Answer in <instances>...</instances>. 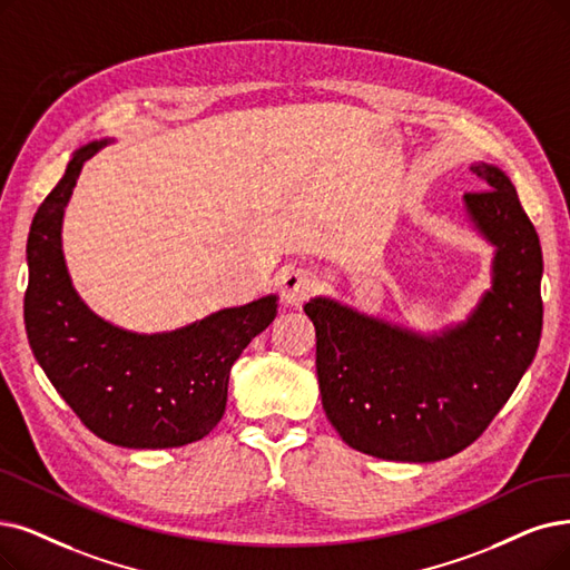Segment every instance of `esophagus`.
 I'll use <instances>...</instances> for the list:
<instances>
[{"label":"esophagus","instance_id":"obj_1","mask_svg":"<svg viewBox=\"0 0 570 570\" xmlns=\"http://www.w3.org/2000/svg\"><path fill=\"white\" fill-rule=\"evenodd\" d=\"M313 287L315 283L304 268H285L278 276L281 299L287 306H302L313 294Z\"/></svg>","mask_w":570,"mask_h":570}]
</instances>
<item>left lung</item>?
Listing matches in <instances>:
<instances>
[{"label": "left lung", "instance_id": "obj_1", "mask_svg": "<svg viewBox=\"0 0 570 570\" xmlns=\"http://www.w3.org/2000/svg\"><path fill=\"white\" fill-rule=\"evenodd\" d=\"M480 189L465 194L472 224L491 245L493 287L468 323L440 336L362 315L315 297L323 409L348 446L383 461L432 463L470 446L514 393L542 332V253L510 177L470 168Z\"/></svg>", "mask_w": 570, "mask_h": 570}]
</instances>
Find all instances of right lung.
Instances as JSON below:
<instances>
[{
	"mask_svg": "<svg viewBox=\"0 0 570 570\" xmlns=\"http://www.w3.org/2000/svg\"><path fill=\"white\" fill-rule=\"evenodd\" d=\"M105 145L75 151L32 219L22 306L28 341L53 389L94 435L128 449L185 446L224 416L229 372L273 323L276 294L166 334L126 332L90 311L67 273L60 232L81 166Z\"/></svg>",
	"mask_w": 570,
	"mask_h": 570,
	"instance_id": "right-lung-1",
	"label": "right lung"
}]
</instances>
